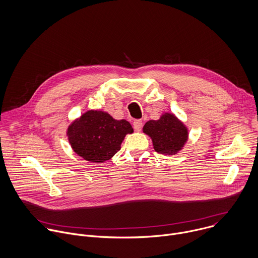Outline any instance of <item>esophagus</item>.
I'll use <instances>...</instances> for the list:
<instances>
[{
    "instance_id": "esophagus-1",
    "label": "esophagus",
    "mask_w": 258,
    "mask_h": 258,
    "mask_svg": "<svg viewBox=\"0 0 258 258\" xmlns=\"http://www.w3.org/2000/svg\"><path fill=\"white\" fill-rule=\"evenodd\" d=\"M142 121L141 120H135L133 122V128L135 131H140L142 129Z\"/></svg>"
}]
</instances>
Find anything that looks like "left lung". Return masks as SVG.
<instances>
[{"label":"left lung","mask_w":258,"mask_h":258,"mask_svg":"<svg viewBox=\"0 0 258 258\" xmlns=\"http://www.w3.org/2000/svg\"><path fill=\"white\" fill-rule=\"evenodd\" d=\"M143 132L152 139L154 150L165 154H175L183 147L188 137L183 123L169 113L163 115L160 120L146 122Z\"/></svg>","instance_id":"left-lung-1"}]
</instances>
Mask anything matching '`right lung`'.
<instances>
[{
  "label": "right lung",
  "instance_id": "right-lung-1",
  "mask_svg": "<svg viewBox=\"0 0 258 258\" xmlns=\"http://www.w3.org/2000/svg\"><path fill=\"white\" fill-rule=\"evenodd\" d=\"M133 129L126 120H115L108 113L88 111L68 128L73 150L84 160L102 163L121 149V143Z\"/></svg>",
  "mask_w": 258,
  "mask_h": 258
}]
</instances>
